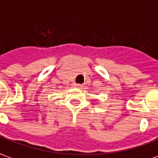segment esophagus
<instances>
[{
	"instance_id": "1",
	"label": "esophagus",
	"mask_w": 158,
	"mask_h": 158,
	"mask_svg": "<svg viewBox=\"0 0 158 158\" xmlns=\"http://www.w3.org/2000/svg\"><path fill=\"white\" fill-rule=\"evenodd\" d=\"M74 87H81V84H79V83H74Z\"/></svg>"
}]
</instances>
